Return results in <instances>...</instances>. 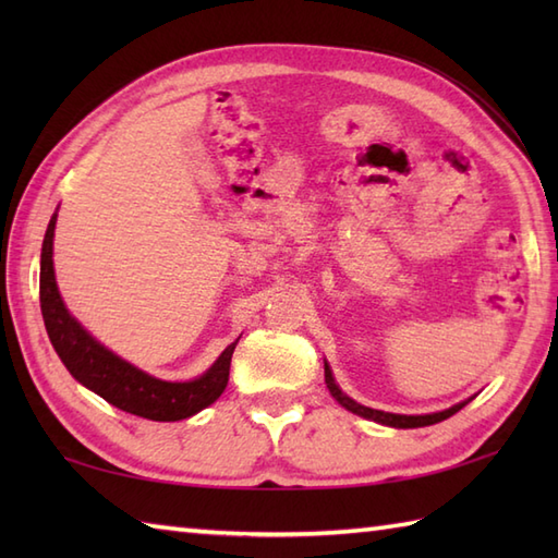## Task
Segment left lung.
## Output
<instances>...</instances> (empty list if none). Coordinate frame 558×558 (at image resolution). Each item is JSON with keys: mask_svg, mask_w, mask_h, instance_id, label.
<instances>
[{"mask_svg": "<svg viewBox=\"0 0 558 558\" xmlns=\"http://www.w3.org/2000/svg\"><path fill=\"white\" fill-rule=\"evenodd\" d=\"M324 376H326V386H328V390H330V396H333L342 408L354 412V414H360V417H364V420H374V422H378V424L396 426V429H414V426H429V424H436V422H444V420L450 417V414H456L458 410L465 408L468 402L472 400V398H470V400H465V402H458V405L448 408V410H444V412H434V414H393V412L364 408V405H360V402H354L350 396L342 393L340 386L336 384L333 372H330L328 362L324 364Z\"/></svg>", "mask_w": 558, "mask_h": 558, "instance_id": "1", "label": "left lung"}]
</instances>
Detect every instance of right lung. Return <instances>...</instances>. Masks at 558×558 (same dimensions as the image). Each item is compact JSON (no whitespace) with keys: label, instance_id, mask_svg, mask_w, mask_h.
<instances>
[{"label":"right lung","instance_id":"obj_1","mask_svg":"<svg viewBox=\"0 0 558 558\" xmlns=\"http://www.w3.org/2000/svg\"><path fill=\"white\" fill-rule=\"evenodd\" d=\"M57 213L47 225L43 254H40V310L45 318L47 336L59 360L64 362L69 374L78 384L90 388L93 393L105 398L110 405L136 417L153 422H177L216 402L230 378V362L236 340L225 348L210 369L194 381H162V378L141 372L138 366L117 357L93 338L74 316L69 314L59 298L54 266H52V236Z\"/></svg>","mask_w":558,"mask_h":558}]
</instances>
